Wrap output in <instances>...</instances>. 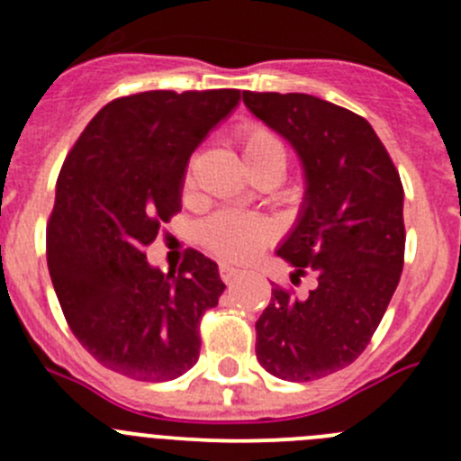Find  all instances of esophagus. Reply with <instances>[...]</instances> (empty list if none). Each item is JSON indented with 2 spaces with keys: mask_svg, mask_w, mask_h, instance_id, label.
<instances>
[{
  "mask_svg": "<svg viewBox=\"0 0 461 461\" xmlns=\"http://www.w3.org/2000/svg\"><path fill=\"white\" fill-rule=\"evenodd\" d=\"M218 272H221V278L225 283H231V281H236L239 276H243V269L234 267V265H230V263H221Z\"/></svg>",
  "mask_w": 461,
  "mask_h": 461,
  "instance_id": "obj_1",
  "label": "esophagus"
}]
</instances>
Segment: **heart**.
<instances>
[{"instance_id":"heart-1","label":"heart","mask_w":461,"mask_h":461,"mask_svg":"<svg viewBox=\"0 0 461 461\" xmlns=\"http://www.w3.org/2000/svg\"><path fill=\"white\" fill-rule=\"evenodd\" d=\"M234 142L249 176L272 174L281 178L287 153L281 138L258 122H243L234 129ZM189 183V176H187ZM274 227L267 221L239 212H218L203 222L201 240L204 248L225 260L243 263L272 240Z\"/></svg>"}]
</instances>
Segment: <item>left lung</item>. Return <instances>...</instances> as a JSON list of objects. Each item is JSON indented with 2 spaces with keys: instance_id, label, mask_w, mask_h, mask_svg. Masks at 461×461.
<instances>
[{
  "instance_id": "8db88e82",
  "label": "left lung",
  "mask_w": 461,
  "mask_h": 461,
  "mask_svg": "<svg viewBox=\"0 0 461 461\" xmlns=\"http://www.w3.org/2000/svg\"><path fill=\"white\" fill-rule=\"evenodd\" d=\"M258 120L281 133L305 169V203L278 257L292 283L312 272L305 299L276 285L257 321V359L285 381H314L350 366L373 339L403 269V187L370 122L305 93L243 91Z\"/></svg>"
}]
</instances>
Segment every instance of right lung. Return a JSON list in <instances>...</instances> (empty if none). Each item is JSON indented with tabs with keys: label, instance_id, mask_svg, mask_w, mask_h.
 I'll return each instance as SVG.
<instances>
[{
	"label": "right lung",
	"instance_id": "add662e5",
	"mask_svg": "<svg viewBox=\"0 0 461 461\" xmlns=\"http://www.w3.org/2000/svg\"><path fill=\"white\" fill-rule=\"evenodd\" d=\"M239 100V88L118 97L64 160L46 225L50 281L77 341L113 373L169 381L198 361L201 319L225 290L218 265L189 248L165 274L144 249L180 212L194 149Z\"/></svg>",
	"mask_w": 461,
	"mask_h": 461
}]
</instances>
